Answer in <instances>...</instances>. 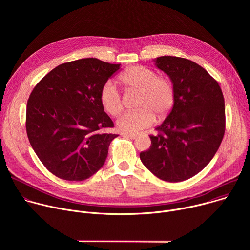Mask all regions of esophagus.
I'll use <instances>...</instances> for the list:
<instances>
[{
    "label": "esophagus",
    "mask_w": 250,
    "mask_h": 250,
    "mask_svg": "<svg viewBox=\"0 0 250 250\" xmlns=\"http://www.w3.org/2000/svg\"><path fill=\"white\" fill-rule=\"evenodd\" d=\"M124 137H128V138H131V139H134L136 136H137V133H127V132H123L122 133Z\"/></svg>",
    "instance_id": "1"
}]
</instances>
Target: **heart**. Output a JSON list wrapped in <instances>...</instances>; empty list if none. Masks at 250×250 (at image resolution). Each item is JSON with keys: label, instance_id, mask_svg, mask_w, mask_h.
Wrapping results in <instances>:
<instances>
[{"label": "heart", "instance_id": "obj_1", "mask_svg": "<svg viewBox=\"0 0 250 250\" xmlns=\"http://www.w3.org/2000/svg\"><path fill=\"white\" fill-rule=\"evenodd\" d=\"M119 80L125 87L139 91L136 103L139 109L124 114L117 121V125L122 131L135 133L150 126L155 121V116L163 119L171 112L176 93L168 78L157 76L147 67L134 65L125 69ZM99 98L106 113L118 116L122 112V96L111 82H105L102 86Z\"/></svg>", "mask_w": 250, "mask_h": 250}]
</instances>
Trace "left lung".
Segmentation results:
<instances>
[{"label":"left lung","instance_id":"1","mask_svg":"<svg viewBox=\"0 0 250 250\" xmlns=\"http://www.w3.org/2000/svg\"><path fill=\"white\" fill-rule=\"evenodd\" d=\"M154 61L170 77L176 99L139 157L159 179L181 182L201 172L218 151L226 130L225 99L219 83L199 64L176 56Z\"/></svg>","mask_w":250,"mask_h":250}]
</instances>
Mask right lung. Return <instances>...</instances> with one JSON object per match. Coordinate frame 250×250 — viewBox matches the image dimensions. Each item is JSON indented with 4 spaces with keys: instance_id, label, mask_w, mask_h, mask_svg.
Returning <instances> with one entry per match:
<instances>
[{
    "instance_id": "add662e5",
    "label": "right lung",
    "mask_w": 250,
    "mask_h": 250,
    "mask_svg": "<svg viewBox=\"0 0 250 250\" xmlns=\"http://www.w3.org/2000/svg\"><path fill=\"white\" fill-rule=\"evenodd\" d=\"M97 58L63 63L32 90L25 127L34 152L60 179L83 181L100 170L118 134L100 102L102 86L120 69Z\"/></svg>"
}]
</instances>
